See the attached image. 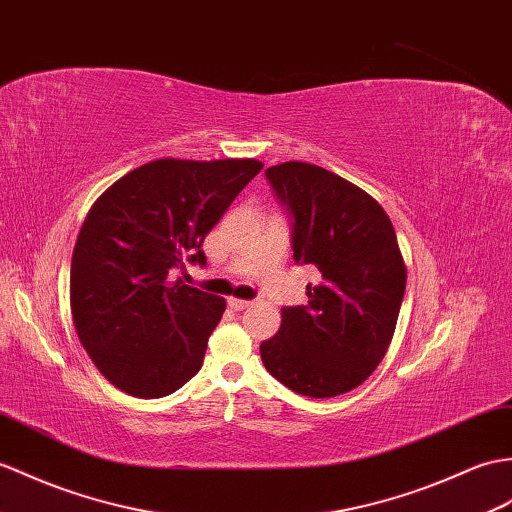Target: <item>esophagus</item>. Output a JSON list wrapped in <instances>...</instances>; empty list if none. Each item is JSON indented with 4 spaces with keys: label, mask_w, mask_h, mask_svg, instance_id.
<instances>
[{
    "label": "esophagus",
    "mask_w": 512,
    "mask_h": 512,
    "mask_svg": "<svg viewBox=\"0 0 512 512\" xmlns=\"http://www.w3.org/2000/svg\"><path fill=\"white\" fill-rule=\"evenodd\" d=\"M251 305H253L251 301H244V299H233V296L229 299V307H231V310H235V312H242V310H246V307H251Z\"/></svg>",
    "instance_id": "esophagus-1"
}]
</instances>
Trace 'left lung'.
Wrapping results in <instances>:
<instances>
[{
	"label": "left lung",
	"mask_w": 512,
	"mask_h": 512,
	"mask_svg": "<svg viewBox=\"0 0 512 512\" xmlns=\"http://www.w3.org/2000/svg\"><path fill=\"white\" fill-rule=\"evenodd\" d=\"M292 213V251L320 272L307 305L283 307L281 327L261 342V362L283 386L314 399L358 388L390 347L406 292V261L379 202L314 163L266 170Z\"/></svg>",
	"instance_id": "obj_1"
}]
</instances>
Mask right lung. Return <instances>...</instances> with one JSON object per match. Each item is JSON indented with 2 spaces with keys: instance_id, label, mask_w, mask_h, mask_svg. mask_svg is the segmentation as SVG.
<instances>
[{
  "instance_id": "right-lung-1",
  "label": "right lung",
  "mask_w": 512,
  "mask_h": 512,
  "mask_svg": "<svg viewBox=\"0 0 512 512\" xmlns=\"http://www.w3.org/2000/svg\"><path fill=\"white\" fill-rule=\"evenodd\" d=\"M261 168L157 159L93 202L71 257V316L93 364L126 395L159 399L200 371L227 301L170 272L207 264V233Z\"/></svg>"
}]
</instances>
